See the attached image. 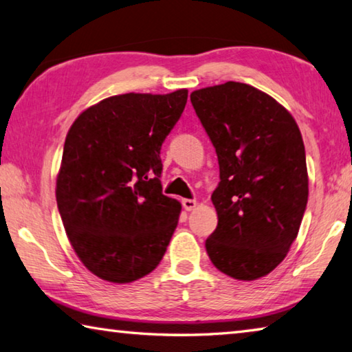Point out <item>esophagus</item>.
<instances>
[{
  "mask_svg": "<svg viewBox=\"0 0 352 352\" xmlns=\"http://www.w3.org/2000/svg\"><path fill=\"white\" fill-rule=\"evenodd\" d=\"M196 206H198V202H196L195 199H182V207L186 208L187 212L195 210Z\"/></svg>",
  "mask_w": 352,
  "mask_h": 352,
  "instance_id": "1",
  "label": "esophagus"
}]
</instances>
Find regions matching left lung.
Here are the masks:
<instances>
[{"label": "left lung", "mask_w": 352, "mask_h": 352, "mask_svg": "<svg viewBox=\"0 0 352 352\" xmlns=\"http://www.w3.org/2000/svg\"><path fill=\"white\" fill-rule=\"evenodd\" d=\"M190 100L219 164L208 258L232 278L258 280L285 260L298 235L309 195L303 138L292 114L250 85L208 86Z\"/></svg>", "instance_id": "left-lung-1"}]
</instances>
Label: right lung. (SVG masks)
Returning a JSON list of instances; mask_svg holds the SVG:
<instances>
[{"label": "right lung", "mask_w": 352, "mask_h": 352, "mask_svg": "<svg viewBox=\"0 0 352 352\" xmlns=\"http://www.w3.org/2000/svg\"><path fill=\"white\" fill-rule=\"evenodd\" d=\"M187 89L103 98L66 134L55 198L78 260L98 278L126 285L157 267L181 202L162 195L160 146Z\"/></svg>", "instance_id": "obj_1"}]
</instances>
